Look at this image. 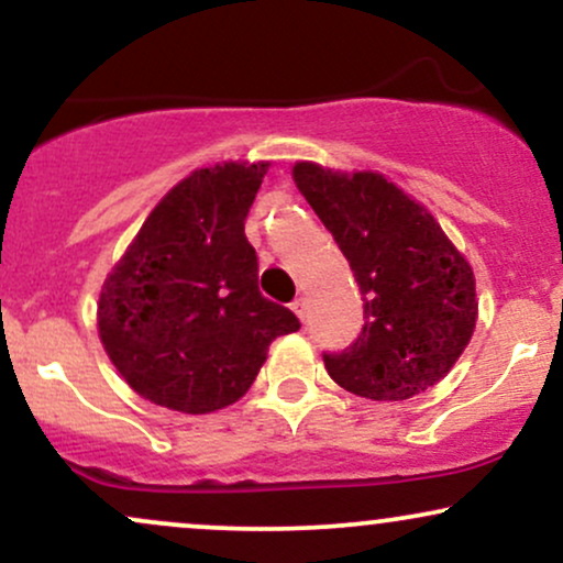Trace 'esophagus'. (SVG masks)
Instances as JSON below:
<instances>
[{
	"mask_svg": "<svg viewBox=\"0 0 563 563\" xmlns=\"http://www.w3.org/2000/svg\"><path fill=\"white\" fill-rule=\"evenodd\" d=\"M290 309H294V312H296V318H299V320L307 318V301H303L301 296H299V299H296L294 303H290Z\"/></svg>",
	"mask_w": 563,
	"mask_h": 563,
	"instance_id": "34e87169",
	"label": "esophagus"
}]
</instances>
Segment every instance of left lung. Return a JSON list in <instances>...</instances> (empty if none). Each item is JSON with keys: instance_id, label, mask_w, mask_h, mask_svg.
<instances>
[{"instance_id": "obj_1", "label": "left lung", "mask_w": 563, "mask_h": 563, "mask_svg": "<svg viewBox=\"0 0 563 563\" xmlns=\"http://www.w3.org/2000/svg\"><path fill=\"white\" fill-rule=\"evenodd\" d=\"M294 183L331 230L365 301L352 346L322 354L335 384L357 397L410 399L439 384L476 328V280L426 206L378 172H333L312 161Z\"/></svg>"}]
</instances>
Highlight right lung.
<instances>
[{"mask_svg":"<svg viewBox=\"0 0 563 563\" xmlns=\"http://www.w3.org/2000/svg\"><path fill=\"white\" fill-rule=\"evenodd\" d=\"M269 161L196 169L158 200L106 277L97 331L140 397L203 416L243 397L290 309L260 294L243 224Z\"/></svg>","mask_w":563,"mask_h":563,"instance_id":"right-lung-1","label":"right lung"}]
</instances>
